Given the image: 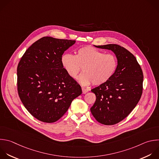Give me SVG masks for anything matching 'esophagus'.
Listing matches in <instances>:
<instances>
[{"label": "esophagus", "instance_id": "obj_1", "mask_svg": "<svg viewBox=\"0 0 159 159\" xmlns=\"http://www.w3.org/2000/svg\"><path fill=\"white\" fill-rule=\"evenodd\" d=\"M82 93H84V94L86 93L89 91V90L87 89H85L84 87H82Z\"/></svg>", "mask_w": 159, "mask_h": 159}]
</instances>
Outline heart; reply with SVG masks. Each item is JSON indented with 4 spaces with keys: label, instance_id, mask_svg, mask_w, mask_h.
Masks as SVG:
<instances>
[{
    "label": "heart",
    "instance_id": "b5f03b06",
    "mask_svg": "<svg viewBox=\"0 0 159 159\" xmlns=\"http://www.w3.org/2000/svg\"><path fill=\"white\" fill-rule=\"evenodd\" d=\"M61 63L72 79H77L82 68L83 74L79 77V81L83 85L92 83L94 85H99L107 82L115 74L118 65L116 56L105 54L92 46L79 48L75 56L70 54H64Z\"/></svg>",
    "mask_w": 159,
    "mask_h": 159
}]
</instances>
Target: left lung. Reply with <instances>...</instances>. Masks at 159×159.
<instances>
[{"label": "left lung", "mask_w": 159, "mask_h": 159, "mask_svg": "<svg viewBox=\"0 0 159 159\" xmlns=\"http://www.w3.org/2000/svg\"><path fill=\"white\" fill-rule=\"evenodd\" d=\"M112 50L118 65L112 77L91 90L96 100L90 111L99 123L111 125L125 118L135 107L143 90V72L136 58L129 50L117 44L95 45Z\"/></svg>", "instance_id": "8db88e82"}]
</instances>
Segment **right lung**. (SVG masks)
I'll return each mask as SVG.
<instances>
[{
	"mask_svg": "<svg viewBox=\"0 0 159 159\" xmlns=\"http://www.w3.org/2000/svg\"><path fill=\"white\" fill-rule=\"evenodd\" d=\"M75 43V40L43 37L25 51L19 62V96L29 112L40 121H57L82 93L80 85L67 74L61 63L64 52Z\"/></svg>",
	"mask_w": 159,
	"mask_h": 159,
	"instance_id": "1",
	"label": "right lung"
}]
</instances>
